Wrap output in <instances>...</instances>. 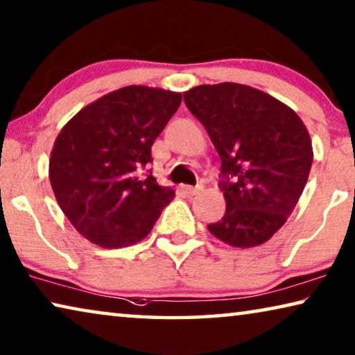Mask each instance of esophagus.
Segmentation results:
<instances>
[{
    "label": "esophagus",
    "instance_id": "34e87169",
    "mask_svg": "<svg viewBox=\"0 0 355 355\" xmlns=\"http://www.w3.org/2000/svg\"><path fill=\"white\" fill-rule=\"evenodd\" d=\"M184 190H185V193H187V195L193 196V195H196V193L200 192V187H192V185H185Z\"/></svg>",
    "mask_w": 355,
    "mask_h": 355
}]
</instances>
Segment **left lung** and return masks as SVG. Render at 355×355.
<instances>
[{
  "mask_svg": "<svg viewBox=\"0 0 355 355\" xmlns=\"http://www.w3.org/2000/svg\"><path fill=\"white\" fill-rule=\"evenodd\" d=\"M220 157L225 214L208 230L233 248H255L284 225L306 185L313 146L293 109L254 87L222 83L184 92Z\"/></svg>",
  "mask_w": 355,
  "mask_h": 355,
  "instance_id": "8db88e82",
  "label": "left lung"
}]
</instances>
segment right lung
I'll list each match as a JSON object with an SVG mask.
<instances>
[{"instance_id": "obj_1", "label": "right lung", "mask_w": 355, "mask_h": 355, "mask_svg": "<svg viewBox=\"0 0 355 355\" xmlns=\"http://www.w3.org/2000/svg\"><path fill=\"white\" fill-rule=\"evenodd\" d=\"M181 101L178 92L122 87L80 109L58 133L49 179L63 214L90 243L105 249L136 244L174 198L173 189L144 170Z\"/></svg>"}]
</instances>
